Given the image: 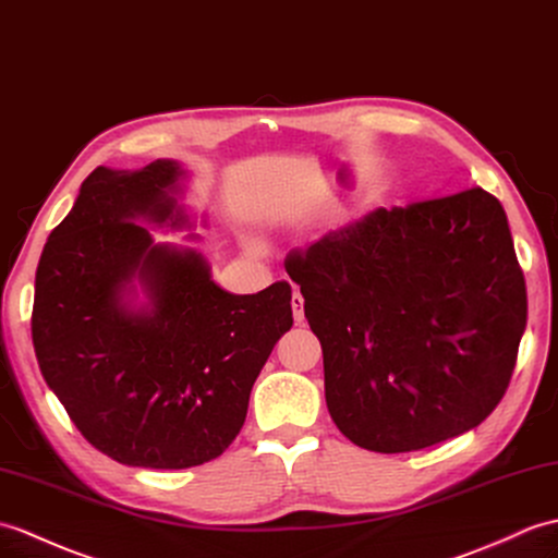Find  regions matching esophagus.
Listing matches in <instances>:
<instances>
[{
	"label": "esophagus",
	"mask_w": 558,
	"mask_h": 558,
	"mask_svg": "<svg viewBox=\"0 0 558 558\" xmlns=\"http://www.w3.org/2000/svg\"><path fill=\"white\" fill-rule=\"evenodd\" d=\"M292 316H294V323H304V296L300 290L292 292Z\"/></svg>",
	"instance_id": "esophagus-1"
}]
</instances>
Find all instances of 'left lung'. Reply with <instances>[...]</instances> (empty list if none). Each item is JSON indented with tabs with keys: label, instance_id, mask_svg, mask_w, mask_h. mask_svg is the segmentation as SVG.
Here are the masks:
<instances>
[{
	"label": "left lung",
	"instance_id": "8db88e82",
	"mask_svg": "<svg viewBox=\"0 0 558 558\" xmlns=\"http://www.w3.org/2000/svg\"><path fill=\"white\" fill-rule=\"evenodd\" d=\"M284 270L320 340L328 411L354 445L433 447L507 392L527 294L507 214L483 187L380 206Z\"/></svg>",
	"mask_w": 558,
	"mask_h": 558
}]
</instances>
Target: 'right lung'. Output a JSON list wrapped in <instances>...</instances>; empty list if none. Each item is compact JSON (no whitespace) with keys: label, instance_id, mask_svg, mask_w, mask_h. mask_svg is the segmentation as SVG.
<instances>
[{"label":"right lung","instance_id":"1","mask_svg":"<svg viewBox=\"0 0 558 558\" xmlns=\"http://www.w3.org/2000/svg\"><path fill=\"white\" fill-rule=\"evenodd\" d=\"M178 161L97 166L51 230L35 274L33 344L43 378L101 454L190 469L223 454L252 385L292 328L290 282L230 294L206 258L154 242L183 228ZM148 302L135 307L136 284Z\"/></svg>","mask_w":558,"mask_h":558}]
</instances>
